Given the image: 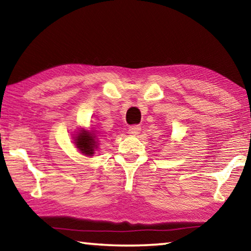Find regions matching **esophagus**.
Masks as SVG:
<instances>
[{"label": "esophagus", "instance_id": "34e87169", "mask_svg": "<svg viewBox=\"0 0 251 251\" xmlns=\"http://www.w3.org/2000/svg\"><path fill=\"white\" fill-rule=\"evenodd\" d=\"M139 131H141V126H138V125H133V126H130V127H129V129H128V134H129V135H131V136H136V135H138V134H139Z\"/></svg>", "mask_w": 251, "mask_h": 251}]
</instances>
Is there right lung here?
Returning a JSON list of instances; mask_svg holds the SVG:
<instances>
[{
  "label": "right lung",
  "mask_w": 251,
  "mask_h": 251,
  "mask_svg": "<svg viewBox=\"0 0 251 251\" xmlns=\"http://www.w3.org/2000/svg\"><path fill=\"white\" fill-rule=\"evenodd\" d=\"M99 136L94 130H86L82 128L74 136V144L76 148L85 156H93L95 150L99 147Z\"/></svg>",
  "instance_id": "add662e5"
}]
</instances>
